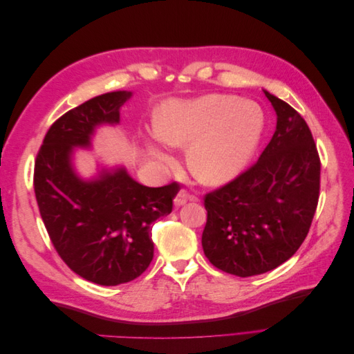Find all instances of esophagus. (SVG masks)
Returning <instances> with one entry per match:
<instances>
[{"instance_id": "obj_1", "label": "esophagus", "mask_w": 354, "mask_h": 354, "mask_svg": "<svg viewBox=\"0 0 354 354\" xmlns=\"http://www.w3.org/2000/svg\"><path fill=\"white\" fill-rule=\"evenodd\" d=\"M190 199H192V196L187 194V190L186 189H181L178 194H177L176 199H174V203H176V207H181V205H185V203L187 201H190Z\"/></svg>"}]
</instances>
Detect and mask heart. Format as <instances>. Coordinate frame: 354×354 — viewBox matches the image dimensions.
Instances as JSON below:
<instances>
[{
    "instance_id": "1",
    "label": "heart",
    "mask_w": 354,
    "mask_h": 354,
    "mask_svg": "<svg viewBox=\"0 0 354 354\" xmlns=\"http://www.w3.org/2000/svg\"><path fill=\"white\" fill-rule=\"evenodd\" d=\"M263 128L260 109L226 94L167 104L155 121V134L169 146H186V162L196 178L218 185L236 177L248 164ZM151 153L167 156L155 147Z\"/></svg>"
}]
</instances>
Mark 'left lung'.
Masks as SVG:
<instances>
[{
  "instance_id": "left-lung-1",
  "label": "left lung",
  "mask_w": 354,
  "mask_h": 354,
  "mask_svg": "<svg viewBox=\"0 0 354 354\" xmlns=\"http://www.w3.org/2000/svg\"><path fill=\"white\" fill-rule=\"evenodd\" d=\"M277 115L259 160L203 196L202 248L217 269L248 277L276 269L297 252L312 226L320 158L312 131L294 108L264 91Z\"/></svg>"
}]
</instances>
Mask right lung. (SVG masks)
I'll return each instance as SVG.
<instances>
[{
  "label": "right lung",
  "instance_id": "obj_1",
  "mask_svg": "<svg viewBox=\"0 0 354 354\" xmlns=\"http://www.w3.org/2000/svg\"><path fill=\"white\" fill-rule=\"evenodd\" d=\"M130 91L106 93L71 109L50 127L39 147L34 189L53 246L71 270L115 286L134 281L153 259L152 224L173 211L180 185H138L124 168L82 181L72 168L73 146H88L94 128L120 122Z\"/></svg>",
  "mask_w": 354,
  "mask_h": 354
}]
</instances>
